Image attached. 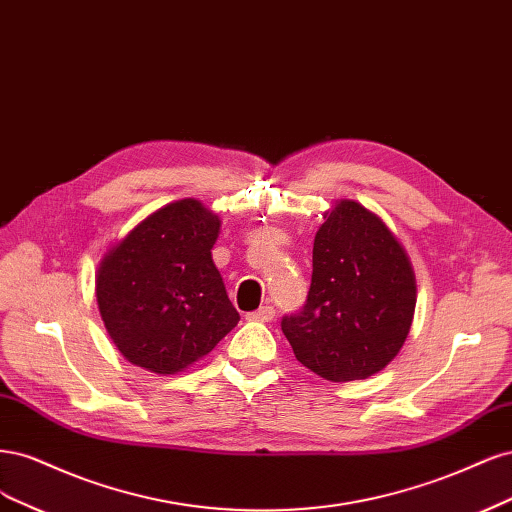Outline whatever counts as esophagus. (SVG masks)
I'll return each mask as SVG.
<instances>
[{"mask_svg":"<svg viewBox=\"0 0 512 512\" xmlns=\"http://www.w3.org/2000/svg\"><path fill=\"white\" fill-rule=\"evenodd\" d=\"M274 315H276L274 308L270 304H266V306H261L259 310L251 312V315H246V319H249V321H259V323H268V321L274 319Z\"/></svg>","mask_w":512,"mask_h":512,"instance_id":"1","label":"esophagus"}]
</instances>
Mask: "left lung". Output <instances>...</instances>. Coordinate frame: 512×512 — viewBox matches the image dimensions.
<instances>
[{
  "label": "left lung",
  "mask_w": 512,
  "mask_h": 512,
  "mask_svg": "<svg viewBox=\"0 0 512 512\" xmlns=\"http://www.w3.org/2000/svg\"><path fill=\"white\" fill-rule=\"evenodd\" d=\"M312 246V283L280 327L295 359L325 381H361L400 353L417 306V278L402 242L355 200L325 210Z\"/></svg>",
  "instance_id": "8db88e82"
}]
</instances>
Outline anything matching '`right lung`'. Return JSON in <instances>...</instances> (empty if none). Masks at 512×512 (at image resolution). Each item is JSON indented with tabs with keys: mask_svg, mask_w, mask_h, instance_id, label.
I'll use <instances>...</instances> for the list:
<instances>
[{
	"mask_svg": "<svg viewBox=\"0 0 512 512\" xmlns=\"http://www.w3.org/2000/svg\"><path fill=\"white\" fill-rule=\"evenodd\" d=\"M221 219L200 200L148 214L104 253L95 298L129 364L161 376L208 355L240 321L212 261Z\"/></svg>",
	"mask_w": 512,
	"mask_h": 512,
	"instance_id": "right-lung-1",
	"label": "right lung"
}]
</instances>
